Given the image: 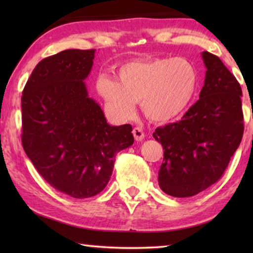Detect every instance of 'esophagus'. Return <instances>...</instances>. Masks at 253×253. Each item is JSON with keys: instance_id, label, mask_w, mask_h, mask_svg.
Wrapping results in <instances>:
<instances>
[{"instance_id": "34e87169", "label": "esophagus", "mask_w": 253, "mask_h": 253, "mask_svg": "<svg viewBox=\"0 0 253 253\" xmlns=\"http://www.w3.org/2000/svg\"><path fill=\"white\" fill-rule=\"evenodd\" d=\"M132 135H134L135 139L137 140V142H140V140H143L144 137H145L144 131L140 127H135L134 129H132Z\"/></svg>"}]
</instances>
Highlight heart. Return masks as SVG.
<instances>
[{
  "mask_svg": "<svg viewBox=\"0 0 253 253\" xmlns=\"http://www.w3.org/2000/svg\"><path fill=\"white\" fill-rule=\"evenodd\" d=\"M118 79L102 74L96 84L111 113L119 119H129L140 101L145 116L154 123L181 116L199 84L195 66L182 57L128 61L118 68Z\"/></svg>",
  "mask_w": 253,
  "mask_h": 253,
  "instance_id": "1",
  "label": "heart"
}]
</instances>
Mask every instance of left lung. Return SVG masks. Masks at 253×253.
<instances>
[{"mask_svg":"<svg viewBox=\"0 0 253 253\" xmlns=\"http://www.w3.org/2000/svg\"><path fill=\"white\" fill-rule=\"evenodd\" d=\"M207 74L200 99L179 122L158 127L153 137L164 149L158 185L188 198L216 183L241 143L242 90L219 57L202 53Z\"/></svg>","mask_w":253,"mask_h":253,"instance_id":"1","label":"left lung"}]
</instances>
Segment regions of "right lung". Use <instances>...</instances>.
Wrapping results in <instances>:
<instances>
[{
    "mask_svg": "<svg viewBox=\"0 0 253 253\" xmlns=\"http://www.w3.org/2000/svg\"><path fill=\"white\" fill-rule=\"evenodd\" d=\"M95 51L69 49L41 60L21 97L25 154L51 186L75 199L100 193L116 154L134 143L131 125H108L88 97L84 80Z\"/></svg>",
    "mask_w": 253,
    "mask_h": 253,
    "instance_id": "obj_1",
    "label": "right lung"
}]
</instances>
